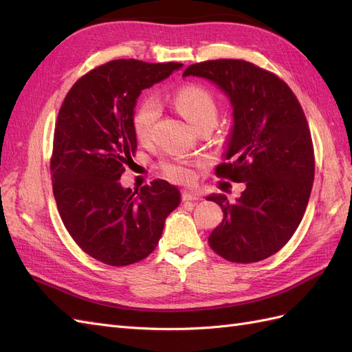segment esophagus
<instances>
[{
    "label": "esophagus",
    "instance_id": "1",
    "mask_svg": "<svg viewBox=\"0 0 352 352\" xmlns=\"http://www.w3.org/2000/svg\"><path fill=\"white\" fill-rule=\"evenodd\" d=\"M199 197L197 195V194H192V192H188V190H184L182 192V199L184 201H195V199H198Z\"/></svg>",
    "mask_w": 352,
    "mask_h": 352
}]
</instances>
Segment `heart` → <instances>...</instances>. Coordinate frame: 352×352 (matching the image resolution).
<instances>
[{
    "instance_id": "b5f03b06",
    "label": "heart",
    "mask_w": 352,
    "mask_h": 352,
    "mask_svg": "<svg viewBox=\"0 0 352 352\" xmlns=\"http://www.w3.org/2000/svg\"><path fill=\"white\" fill-rule=\"evenodd\" d=\"M175 105L177 111L185 117V120L194 127L204 123L214 124L217 117V107L212 100L211 94L198 87V85H186L175 94ZM158 102L153 98H148L141 102L133 116V131L140 140H146L151 133L153 126L158 117ZM164 172L168 177L177 182H188L192 177V172L186 164L175 163L166 164Z\"/></svg>"
}]
</instances>
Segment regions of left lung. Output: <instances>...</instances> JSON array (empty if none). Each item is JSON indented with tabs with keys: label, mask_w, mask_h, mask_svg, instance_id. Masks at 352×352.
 Returning <instances> with one entry per match:
<instances>
[{
	"label": "left lung",
	"mask_w": 352,
	"mask_h": 352,
	"mask_svg": "<svg viewBox=\"0 0 352 352\" xmlns=\"http://www.w3.org/2000/svg\"><path fill=\"white\" fill-rule=\"evenodd\" d=\"M207 79L226 95L233 124L216 173L245 184L235 202L211 194L223 221L208 238L212 251L235 263L278 252L300 226L314 180V151L305 114L276 74L243 60L189 66L184 78Z\"/></svg>",
	"instance_id": "obj_1"
}]
</instances>
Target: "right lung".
Returning a JSON list of instances; mask_svg holds the SVG:
<instances>
[{"instance_id":"right-lung-1","label":"right lung","mask_w":352,"mask_h":352,"mask_svg":"<svg viewBox=\"0 0 352 352\" xmlns=\"http://www.w3.org/2000/svg\"><path fill=\"white\" fill-rule=\"evenodd\" d=\"M182 66L109 61L74 83L58 111L52 192L70 236L101 263L127 265L148 257L180 204L177 186L166 180L135 192L119 180L136 153L138 97Z\"/></svg>"}]
</instances>
